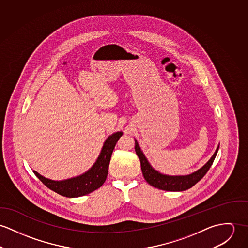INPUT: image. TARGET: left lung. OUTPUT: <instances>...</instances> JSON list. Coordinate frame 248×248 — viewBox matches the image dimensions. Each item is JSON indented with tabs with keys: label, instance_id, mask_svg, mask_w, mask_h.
Masks as SVG:
<instances>
[{
	"label": "left lung",
	"instance_id": "obj_1",
	"mask_svg": "<svg viewBox=\"0 0 248 248\" xmlns=\"http://www.w3.org/2000/svg\"><path fill=\"white\" fill-rule=\"evenodd\" d=\"M218 150L219 146L216 149L213 156L211 157V159L202 168H200L192 174L186 176H167L156 171L149 165L145 156L141 152L137 140H135V151L140 161V168L143 178L150 186L166 191H184L191 188L193 186H195L200 180H202L203 176L207 173V171L209 170L215 160Z\"/></svg>",
	"mask_w": 248,
	"mask_h": 248
}]
</instances>
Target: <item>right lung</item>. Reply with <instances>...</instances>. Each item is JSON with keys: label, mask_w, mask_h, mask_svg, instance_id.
<instances>
[{"label": "right lung", "mask_w": 248, "mask_h": 248, "mask_svg": "<svg viewBox=\"0 0 248 248\" xmlns=\"http://www.w3.org/2000/svg\"><path fill=\"white\" fill-rule=\"evenodd\" d=\"M122 135L123 132H116L108 138L95 165L79 177L57 182L43 177L36 171L33 172L46 187L62 196L74 198L93 192L106 182L113 149Z\"/></svg>", "instance_id": "1"}]
</instances>
